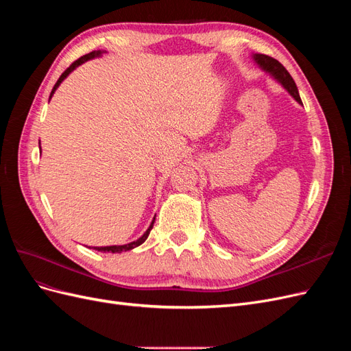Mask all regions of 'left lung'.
<instances>
[{"mask_svg": "<svg viewBox=\"0 0 351 351\" xmlns=\"http://www.w3.org/2000/svg\"><path fill=\"white\" fill-rule=\"evenodd\" d=\"M253 60L263 71L269 73L275 80H277L278 83H281L282 88L287 92H289L297 102L302 104L299 90H297V86H295L293 77L290 76V73L285 70V67L281 64L280 61H277V60L269 57V56H265V54H254Z\"/></svg>", "mask_w": 351, "mask_h": 351, "instance_id": "left-lung-1", "label": "left lung"}]
</instances>
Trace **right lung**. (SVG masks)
<instances>
[{
    "mask_svg": "<svg viewBox=\"0 0 351 351\" xmlns=\"http://www.w3.org/2000/svg\"><path fill=\"white\" fill-rule=\"evenodd\" d=\"M102 54V51H92V52H89V54H86V56H83V57H80L79 60H76L73 62V64L61 74L60 76V79L57 80V83L54 84V88H52V90H51V95H49V99L52 98V95H54V92L57 90V88L60 86L61 84V82L64 80L69 74L76 69V67H79L80 64H83V62H86L88 60H92V58H95V57H99ZM154 222H155V218H154V221L151 222V226H149V228H147L146 231H145V234L142 236V237H139L137 239L136 241H132V243H129V244H121V246H104V247H93L95 250H98V252H111V253H121V252H127V250H132V249H134V247H137V246H141V244L147 239V236H149V232H151V230H152V227H154Z\"/></svg>",
    "mask_w": 351,
    "mask_h": 351,
    "instance_id": "add662e5",
    "label": "right lung"
}]
</instances>
